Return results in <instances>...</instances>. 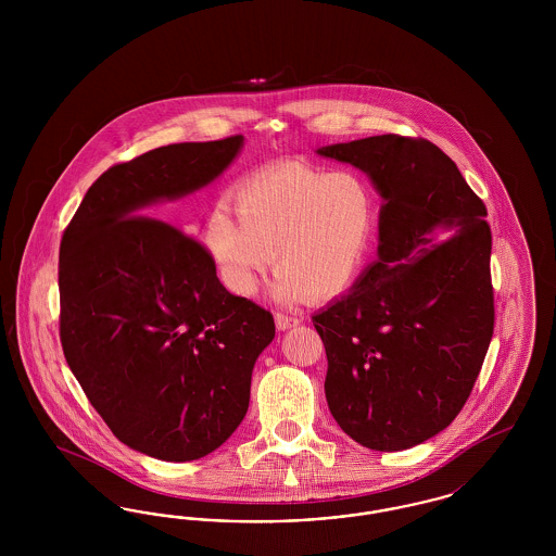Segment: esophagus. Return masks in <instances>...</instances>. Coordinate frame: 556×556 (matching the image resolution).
Returning a JSON list of instances; mask_svg holds the SVG:
<instances>
[{"label":"esophagus","instance_id":"esophagus-1","mask_svg":"<svg viewBox=\"0 0 556 556\" xmlns=\"http://www.w3.org/2000/svg\"><path fill=\"white\" fill-rule=\"evenodd\" d=\"M300 323H302V318L291 317V315H286V313H277V315H275V325H277L279 331L291 329V327H295V325H300Z\"/></svg>","mask_w":556,"mask_h":556}]
</instances>
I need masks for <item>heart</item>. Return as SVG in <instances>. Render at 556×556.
Masks as SVG:
<instances>
[{
  "label": "heart",
  "instance_id": "1",
  "mask_svg": "<svg viewBox=\"0 0 556 556\" xmlns=\"http://www.w3.org/2000/svg\"><path fill=\"white\" fill-rule=\"evenodd\" d=\"M235 216L216 202L204 239L223 283L252 295L273 265L270 293L279 302L333 298L348 290L367 261L377 227V195L352 168L325 173L302 162L254 170L229 189Z\"/></svg>",
  "mask_w": 556,
  "mask_h": 556
}]
</instances>
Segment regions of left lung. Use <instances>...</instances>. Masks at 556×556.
<instances>
[{"instance_id":"obj_1","label":"left lung","mask_w":556,"mask_h":556,"mask_svg":"<svg viewBox=\"0 0 556 556\" xmlns=\"http://www.w3.org/2000/svg\"><path fill=\"white\" fill-rule=\"evenodd\" d=\"M317 154L367 173L383 198L377 261L313 317L327 404L361 446L413 448L456 419L494 333L488 211L427 139L390 132Z\"/></svg>"}]
</instances>
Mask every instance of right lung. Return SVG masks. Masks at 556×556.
<instances>
[{"mask_svg": "<svg viewBox=\"0 0 556 556\" xmlns=\"http://www.w3.org/2000/svg\"><path fill=\"white\" fill-rule=\"evenodd\" d=\"M241 148L233 135L114 164L60 243L66 363L110 431L159 460H195L229 440L275 338L273 315L223 288L198 239L146 216L211 186Z\"/></svg>", "mask_w": 556, "mask_h": 556, "instance_id": "obj_1", "label": "right lung"}]
</instances>
